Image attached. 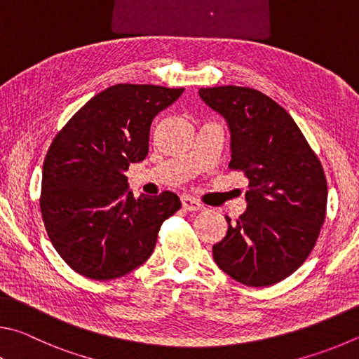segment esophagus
<instances>
[{
  "label": "esophagus",
  "instance_id": "34e87169",
  "mask_svg": "<svg viewBox=\"0 0 359 359\" xmlns=\"http://www.w3.org/2000/svg\"><path fill=\"white\" fill-rule=\"evenodd\" d=\"M181 203H183V208L187 210V211H198V210L205 208L203 203H200L197 198H194L191 196L181 197Z\"/></svg>",
  "mask_w": 359,
  "mask_h": 359
}]
</instances>
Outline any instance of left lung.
I'll use <instances>...</instances> for the list:
<instances>
[{
	"label": "left lung",
	"mask_w": 359,
	"mask_h": 359,
	"mask_svg": "<svg viewBox=\"0 0 359 359\" xmlns=\"http://www.w3.org/2000/svg\"><path fill=\"white\" fill-rule=\"evenodd\" d=\"M200 97L227 119L231 161L249 180L248 210L212 246L217 266L248 287L284 280L316 246L326 216L322 163L285 109L246 86L200 88Z\"/></svg>",
	"instance_id": "left-lung-1"
}]
</instances>
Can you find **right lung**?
<instances>
[{
  "label": "right lung",
  "instance_id": "1",
  "mask_svg": "<svg viewBox=\"0 0 359 359\" xmlns=\"http://www.w3.org/2000/svg\"><path fill=\"white\" fill-rule=\"evenodd\" d=\"M183 91L113 85L53 138L42 168L41 212L53 248L75 273L110 280L134 271L153 254L162 222L181 208L170 191L135 200L124 173L147 157L151 123Z\"/></svg>",
  "mask_w": 359,
  "mask_h": 359
}]
</instances>
